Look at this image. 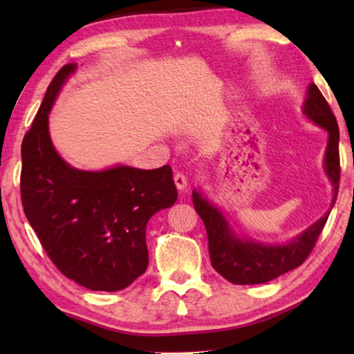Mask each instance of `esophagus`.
<instances>
[{
  "label": "esophagus",
  "instance_id": "esophagus-1",
  "mask_svg": "<svg viewBox=\"0 0 354 354\" xmlns=\"http://www.w3.org/2000/svg\"><path fill=\"white\" fill-rule=\"evenodd\" d=\"M173 181H175L178 190H184L185 187H187V178H185L184 173L176 171L175 176H173Z\"/></svg>",
  "mask_w": 354,
  "mask_h": 354
}]
</instances>
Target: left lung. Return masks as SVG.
Wrapping results in <instances>:
<instances>
[{"label": "left lung", "mask_w": 354, "mask_h": 354, "mask_svg": "<svg viewBox=\"0 0 354 354\" xmlns=\"http://www.w3.org/2000/svg\"><path fill=\"white\" fill-rule=\"evenodd\" d=\"M303 113L310 122L328 131V145L325 151V173L333 184V201L328 212L301 234L284 245H266L236 236L230 223L200 190L192 192L195 211L203 220L207 232L209 256L212 267L232 284H262L279 274L301 266L310 254L328 215L337 200L340 181L339 162V127L337 120L323 97L319 87L310 84L304 100Z\"/></svg>", "instance_id": "8db88e82"}]
</instances>
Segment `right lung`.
I'll return each instance as SVG.
<instances>
[{
	"label": "right lung",
	"instance_id": "obj_1",
	"mask_svg": "<svg viewBox=\"0 0 354 354\" xmlns=\"http://www.w3.org/2000/svg\"><path fill=\"white\" fill-rule=\"evenodd\" d=\"M75 70L67 64L57 71L23 139V211L59 272L86 289L117 292L145 273L147 223L176 201L178 190L170 165L86 171L57 154L48 113Z\"/></svg>",
	"mask_w": 354,
	"mask_h": 354
}]
</instances>
